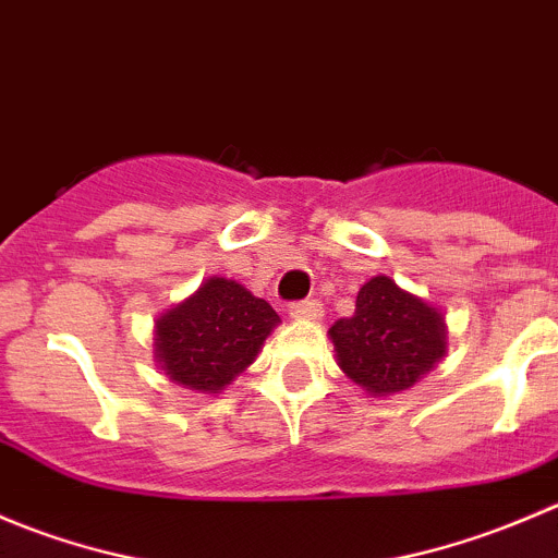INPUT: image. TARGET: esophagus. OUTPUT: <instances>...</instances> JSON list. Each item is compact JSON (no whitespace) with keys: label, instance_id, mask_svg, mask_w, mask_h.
<instances>
[{"label":"esophagus","instance_id":"1","mask_svg":"<svg viewBox=\"0 0 558 558\" xmlns=\"http://www.w3.org/2000/svg\"><path fill=\"white\" fill-rule=\"evenodd\" d=\"M289 315L296 320H318L324 311H320V305L315 300H305V302H294V305L289 307Z\"/></svg>","mask_w":558,"mask_h":558}]
</instances>
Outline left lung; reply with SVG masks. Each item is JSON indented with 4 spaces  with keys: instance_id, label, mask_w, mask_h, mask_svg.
Masks as SVG:
<instances>
[{
    "instance_id": "left-lung-1",
    "label": "left lung",
    "mask_w": 558,
    "mask_h": 558,
    "mask_svg": "<svg viewBox=\"0 0 558 558\" xmlns=\"http://www.w3.org/2000/svg\"><path fill=\"white\" fill-rule=\"evenodd\" d=\"M342 373L373 397L408 391L446 356V318L388 275L359 289L356 313L329 329Z\"/></svg>"
}]
</instances>
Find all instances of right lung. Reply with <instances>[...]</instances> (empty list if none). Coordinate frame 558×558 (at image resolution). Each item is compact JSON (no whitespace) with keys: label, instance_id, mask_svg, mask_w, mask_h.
I'll list each match as a JSON object with an SVG mask.
<instances>
[{"label":"right lung","instance_id":"right-lung-1","mask_svg":"<svg viewBox=\"0 0 558 558\" xmlns=\"http://www.w3.org/2000/svg\"><path fill=\"white\" fill-rule=\"evenodd\" d=\"M278 324L269 302L238 280L210 278L156 318V362L172 384L218 393L253 364Z\"/></svg>","mask_w":558,"mask_h":558}]
</instances>
